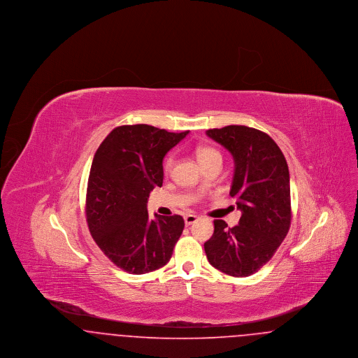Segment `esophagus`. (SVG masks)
Returning <instances> with one entry per match:
<instances>
[{
    "mask_svg": "<svg viewBox=\"0 0 358 358\" xmlns=\"http://www.w3.org/2000/svg\"><path fill=\"white\" fill-rule=\"evenodd\" d=\"M184 220H185V225H192L193 222H196L199 220V216H196V215H193V213H189V215H185Z\"/></svg>",
    "mask_w": 358,
    "mask_h": 358,
    "instance_id": "obj_1",
    "label": "esophagus"
}]
</instances>
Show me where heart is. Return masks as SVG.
<instances>
[{
    "label": "heart",
    "mask_w": 358,
    "mask_h": 358,
    "mask_svg": "<svg viewBox=\"0 0 358 358\" xmlns=\"http://www.w3.org/2000/svg\"><path fill=\"white\" fill-rule=\"evenodd\" d=\"M196 154H197V158H199V161H200V164H201L203 166L206 165V164H209V162H212V161H215V159H222L220 153H219L216 149L209 148V146H201V148H199ZM173 162H174L173 155H168L166 159L164 161V171H171V166H173Z\"/></svg>",
    "instance_id": "obj_1"
}]
</instances>
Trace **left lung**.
Wrapping results in <instances>:
<instances>
[{
  "instance_id": "obj_1",
  "label": "left lung",
  "mask_w": 358,
  "mask_h": 358,
  "mask_svg": "<svg viewBox=\"0 0 358 358\" xmlns=\"http://www.w3.org/2000/svg\"><path fill=\"white\" fill-rule=\"evenodd\" d=\"M206 136L232 154L235 174L231 197L241 210L238 225L215 220L204 243L209 263L243 278L259 271L276 252L291 224L289 174L286 158L271 136L247 126L210 129Z\"/></svg>"
}]
</instances>
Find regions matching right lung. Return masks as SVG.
<instances>
[{
	"label": "right lung",
	"mask_w": 358,
	"mask_h": 358,
	"mask_svg": "<svg viewBox=\"0 0 358 358\" xmlns=\"http://www.w3.org/2000/svg\"><path fill=\"white\" fill-rule=\"evenodd\" d=\"M189 131L169 133L149 124L115 127L94 155L85 196L92 238L115 266L150 273L171 260L184 229L180 215L150 219L148 199L162 187L166 153Z\"/></svg>",
	"instance_id": "right-lung-1"
}]
</instances>
